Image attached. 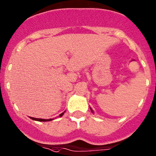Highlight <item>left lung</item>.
I'll list each match as a JSON object with an SVG mask.
<instances>
[{
    "mask_svg": "<svg viewBox=\"0 0 156 156\" xmlns=\"http://www.w3.org/2000/svg\"><path fill=\"white\" fill-rule=\"evenodd\" d=\"M90 109H91V108H90ZM91 111H92V112H93V110H92V109H91Z\"/></svg>",
    "mask_w": 156,
    "mask_h": 156,
    "instance_id": "obj_1",
    "label": "left lung"
}]
</instances>
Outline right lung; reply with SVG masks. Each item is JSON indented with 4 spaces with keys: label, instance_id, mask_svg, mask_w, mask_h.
I'll list each match as a JSON object with an SVG mask.
<instances>
[{
    "label": "right lung",
    "instance_id": "right-lung-1",
    "mask_svg": "<svg viewBox=\"0 0 156 156\" xmlns=\"http://www.w3.org/2000/svg\"><path fill=\"white\" fill-rule=\"evenodd\" d=\"M64 114V112H63V113H61L60 115H59V117H61V116H63V115ZM31 119H33V120H35V121H39V122H46V121H51V120H52V119H36V118H33V117H30Z\"/></svg>",
    "mask_w": 156,
    "mask_h": 156
}]
</instances>
